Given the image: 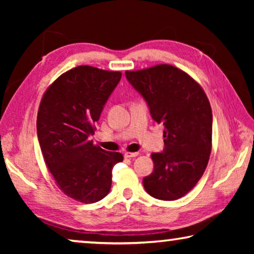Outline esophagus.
<instances>
[{"mask_svg": "<svg viewBox=\"0 0 254 254\" xmlns=\"http://www.w3.org/2000/svg\"><path fill=\"white\" fill-rule=\"evenodd\" d=\"M137 152H126L124 153V157L126 158H135L137 156Z\"/></svg>", "mask_w": 254, "mask_h": 254, "instance_id": "34e87169", "label": "esophagus"}]
</instances>
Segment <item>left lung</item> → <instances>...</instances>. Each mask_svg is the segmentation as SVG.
Instances as JSON below:
<instances>
[{
	"instance_id": "8db88e82",
	"label": "left lung",
	"mask_w": 254,
	"mask_h": 254,
	"mask_svg": "<svg viewBox=\"0 0 254 254\" xmlns=\"http://www.w3.org/2000/svg\"><path fill=\"white\" fill-rule=\"evenodd\" d=\"M126 77L165 127V148L151 154L153 173L143 178L145 191L157 199H178L195 187L208 163L213 114L207 96L190 76L170 65L126 71Z\"/></svg>"
}]
</instances>
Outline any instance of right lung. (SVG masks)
I'll list each match as a JSON object with an SVG mask.
<instances>
[{
  "mask_svg": "<svg viewBox=\"0 0 254 254\" xmlns=\"http://www.w3.org/2000/svg\"><path fill=\"white\" fill-rule=\"evenodd\" d=\"M121 76L78 66L55 80L40 103L37 134L45 161L58 187L81 203H96L109 194L112 169L123 160L121 153L89 140Z\"/></svg>",
  "mask_w": 254,
  "mask_h": 254,
  "instance_id": "right-lung-1",
  "label": "right lung"
}]
</instances>
